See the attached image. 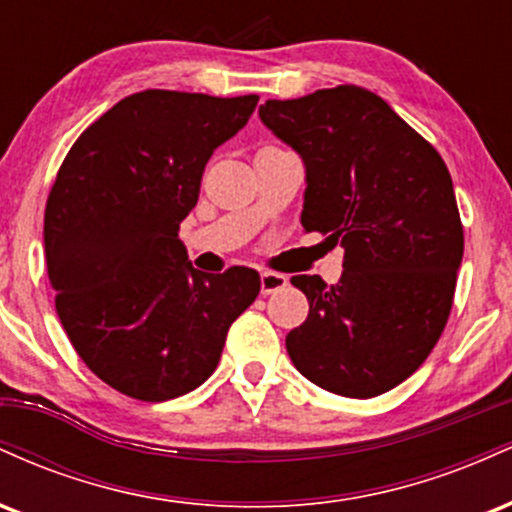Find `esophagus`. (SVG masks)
<instances>
[{
	"label": "esophagus",
	"mask_w": 512,
	"mask_h": 512,
	"mask_svg": "<svg viewBox=\"0 0 512 512\" xmlns=\"http://www.w3.org/2000/svg\"><path fill=\"white\" fill-rule=\"evenodd\" d=\"M289 286V276L279 274V272H262L260 274V289H262V296H269V293H276L281 289H286Z\"/></svg>",
	"instance_id": "obj_1"
}]
</instances>
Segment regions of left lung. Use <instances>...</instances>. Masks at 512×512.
Returning <instances> with one entry per match:
<instances>
[{"label": "left lung", "instance_id": "obj_1", "mask_svg": "<svg viewBox=\"0 0 512 512\" xmlns=\"http://www.w3.org/2000/svg\"><path fill=\"white\" fill-rule=\"evenodd\" d=\"M260 120L303 158V228L344 248L339 284L291 279L310 313L286 351L322 390L383 395L426 361L452 308L464 233L448 166L361 86L267 101Z\"/></svg>", "mask_w": 512, "mask_h": 512}]
</instances>
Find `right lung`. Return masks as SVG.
Segmentation results:
<instances>
[{
  "label": "right lung",
  "mask_w": 512,
  "mask_h": 512,
  "mask_svg": "<svg viewBox=\"0 0 512 512\" xmlns=\"http://www.w3.org/2000/svg\"><path fill=\"white\" fill-rule=\"evenodd\" d=\"M257 101L132 93L62 161L43 228L55 308L81 361L122 395L166 402L202 385L260 293L255 269L197 272L178 238L204 166Z\"/></svg>",
  "instance_id": "1"
}]
</instances>
